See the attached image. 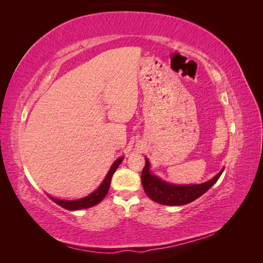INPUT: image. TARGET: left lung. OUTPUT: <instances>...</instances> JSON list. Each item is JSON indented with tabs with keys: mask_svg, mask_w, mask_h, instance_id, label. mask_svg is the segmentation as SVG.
Wrapping results in <instances>:
<instances>
[{
	"mask_svg": "<svg viewBox=\"0 0 263 263\" xmlns=\"http://www.w3.org/2000/svg\"><path fill=\"white\" fill-rule=\"evenodd\" d=\"M222 172H224V168L211 180L201 184H184V185L172 184L154 175L150 172L149 160L146 158V165L142 170L141 181L144 192L155 202L166 205H184L192 202L208 191L218 181Z\"/></svg>",
	"mask_w": 263,
	"mask_h": 263,
	"instance_id": "obj_1",
	"label": "left lung"
}]
</instances>
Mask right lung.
Returning <instances> with one entry per match:
<instances>
[{"instance_id": "right-lung-1", "label": "right lung", "mask_w": 263, "mask_h": 263, "mask_svg": "<svg viewBox=\"0 0 263 263\" xmlns=\"http://www.w3.org/2000/svg\"><path fill=\"white\" fill-rule=\"evenodd\" d=\"M124 159L123 157H120L119 159H116L113 165L109 168L107 175L104 178V181L102 182V184L97 187V190H95L92 193H90L89 195L85 198L81 199H77V200H63V199H58L54 197H48L52 199V201H54L55 203L62 206L64 209L68 210H80V209H87L90 208V206L96 205L97 203H99L102 201L106 194L108 192V189L110 185V181H111V176L115 173V171L117 170V167L120 166V164L122 163V160Z\"/></svg>"}]
</instances>
